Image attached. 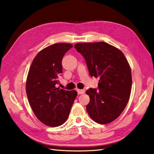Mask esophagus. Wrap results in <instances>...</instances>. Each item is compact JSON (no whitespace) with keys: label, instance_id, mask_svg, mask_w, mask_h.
Masks as SVG:
<instances>
[{"label":"esophagus","instance_id":"esophagus-1","mask_svg":"<svg viewBox=\"0 0 154 154\" xmlns=\"http://www.w3.org/2000/svg\"><path fill=\"white\" fill-rule=\"evenodd\" d=\"M77 93L78 94H83L85 93V90H79V89H77Z\"/></svg>","mask_w":154,"mask_h":154}]
</instances>
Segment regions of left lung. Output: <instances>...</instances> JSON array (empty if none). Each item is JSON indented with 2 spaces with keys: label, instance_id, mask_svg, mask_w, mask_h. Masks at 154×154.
I'll use <instances>...</instances> for the list:
<instances>
[{
  "label": "left lung",
  "instance_id": "obj_1",
  "mask_svg": "<svg viewBox=\"0 0 154 154\" xmlns=\"http://www.w3.org/2000/svg\"><path fill=\"white\" fill-rule=\"evenodd\" d=\"M75 48L86 61L91 77H99L98 90L90 88L86 106L94 121L106 124L120 116L132 89L131 69L121 50L105 42L78 43Z\"/></svg>",
  "mask_w": 154,
  "mask_h": 154
}]
</instances>
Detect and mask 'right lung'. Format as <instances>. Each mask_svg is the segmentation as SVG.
Returning a JSON list of instances; mask_svg holds the SVG:
<instances>
[{"label": "right lung", "instance_id": "add662e5", "mask_svg": "<svg viewBox=\"0 0 154 154\" xmlns=\"http://www.w3.org/2000/svg\"><path fill=\"white\" fill-rule=\"evenodd\" d=\"M72 44L51 45L36 54L28 71L26 91L30 105L38 120L56 127L66 121L77 95V91L56 88L62 72V60Z\"/></svg>", "mask_w": 154, "mask_h": 154}]
</instances>
